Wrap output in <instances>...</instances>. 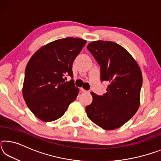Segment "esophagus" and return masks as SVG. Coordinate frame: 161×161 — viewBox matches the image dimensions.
<instances>
[{
    "mask_svg": "<svg viewBox=\"0 0 161 161\" xmlns=\"http://www.w3.org/2000/svg\"><path fill=\"white\" fill-rule=\"evenodd\" d=\"M80 89H81V92H86V93H89V91H87V90H85V89H84L83 88H81Z\"/></svg>",
    "mask_w": 161,
    "mask_h": 161,
    "instance_id": "1",
    "label": "esophagus"
}]
</instances>
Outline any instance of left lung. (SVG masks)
Segmentation results:
<instances>
[{
    "label": "left lung",
    "mask_w": 161,
    "mask_h": 161,
    "mask_svg": "<svg viewBox=\"0 0 161 161\" xmlns=\"http://www.w3.org/2000/svg\"><path fill=\"white\" fill-rule=\"evenodd\" d=\"M86 48L100 66L101 81H108L107 93L91 94L88 118L104 130L121 127L138 111L143 84L141 69L126 49L111 41L97 40Z\"/></svg>",
    "instance_id": "1"
}]
</instances>
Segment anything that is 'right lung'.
Segmentation results:
<instances>
[{
	"mask_svg": "<svg viewBox=\"0 0 161 161\" xmlns=\"http://www.w3.org/2000/svg\"><path fill=\"white\" fill-rule=\"evenodd\" d=\"M78 37L57 40L43 46L30 59L25 71L23 95L35 116L43 121L58 119L77 99L72 63L86 44ZM68 75L72 78L65 82Z\"/></svg>",
	"mask_w": 161,
	"mask_h": 161,
	"instance_id": "add662e5",
	"label": "right lung"
}]
</instances>
